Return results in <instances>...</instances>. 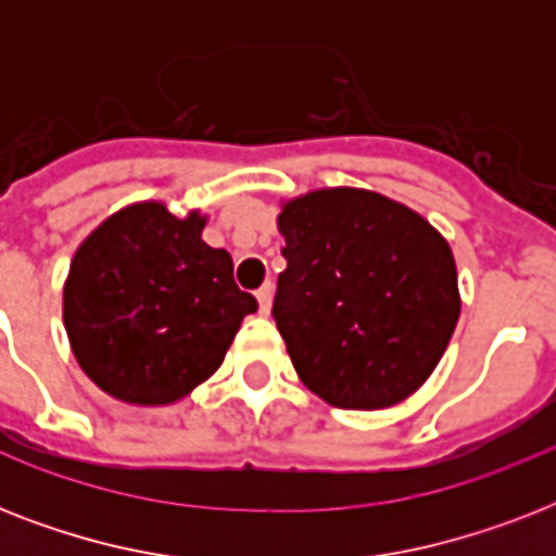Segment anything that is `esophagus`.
Returning a JSON list of instances; mask_svg holds the SVG:
<instances>
[{"label": "esophagus", "instance_id": "34e87169", "mask_svg": "<svg viewBox=\"0 0 556 556\" xmlns=\"http://www.w3.org/2000/svg\"><path fill=\"white\" fill-rule=\"evenodd\" d=\"M256 300H260V312L268 314L270 312V300H274V288H270V282H268V286H262L260 291H256Z\"/></svg>", "mask_w": 556, "mask_h": 556}]
</instances>
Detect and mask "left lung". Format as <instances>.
Listing matches in <instances>:
<instances>
[{"mask_svg": "<svg viewBox=\"0 0 556 556\" xmlns=\"http://www.w3.org/2000/svg\"><path fill=\"white\" fill-rule=\"evenodd\" d=\"M274 320L296 375L340 409H387L430 378L462 314L447 239L401 201L323 187L282 201Z\"/></svg>", "mask_w": 556, "mask_h": 556, "instance_id": "8db88e82", "label": "left lung"}]
</instances>
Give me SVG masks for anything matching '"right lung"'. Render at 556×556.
<instances>
[{
    "instance_id": "right-lung-1",
    "label": "right lung",
    "mask_w": 556,
    "mask_h": 556,
    "mask_svg": "<svg viewBox=\"0 0 556 556\" xmlns=\"http://www.w3.org/2000/svg\"><path fill=\"white\" fill-rule=\"evenodd\" d=\"M207 216L138 201L100 222L74 251L63 323L80 369L135 406L187 397L222 366L256 300L233 260L201 239Z\"/></svg>"
}]
</instances>
